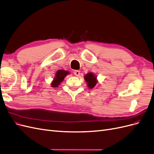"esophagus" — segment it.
Segmentation results:
<instances>
[{
    "mask_svg": "<svg viewBox=\"0 0 154 154\" xmlns=\"http://www.w3.org/2000/svg\"><path fill=\"white\" fill-rule=\"evenodd\" d=\"M74 75L76 76H80V71H79V70H74Z\"/></svg>",
    "mask_w": 154,
    "mask_h": 154,
    "instance_id": "34e87169",
    "label": "esophagus"
}]
</instances>
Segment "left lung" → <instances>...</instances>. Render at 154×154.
<instances>
[{"label":"left lung","instance_id":"obj_1","mask_svg":"<svg viewBox=\"0 0 154 154\" xmlns=\"http://www.w3.org/2000/svg\"><path fill=\"white\" fill-rule=\"evenodd\" d=\"M84 79L87 87L89 89H93L94 87H96L98 82L97 80V76L91 72L85 74L84 76Z\"/></svg>","mask_w":154,"mask_h":154}]
</instances>
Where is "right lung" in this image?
I'll return each mask as SVG.
<instances>
[{"mask_svg": "<svg viewBox=\"0 0 154 154\" xmlns=\"http://www.w3.org/2000/svg\"><path fill=\"white\" fill-rule=\"evenodd\" d=\"M70 74L69 71L65 70H58L56 72L54 77L53 78V80L52 81L51 85L52 87H57L60 85L61 82H63L65 77L67 76Z\"/></svg>", "mask_w": 154, "mask_h": 154, "instance_id": "obj_1", "label": "right lung"}]
</instances>
